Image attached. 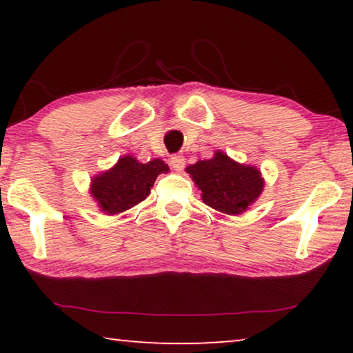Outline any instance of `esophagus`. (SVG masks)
I'll list each match as a JSON object with an SVG mask.
<instances>
[{
	"label": "esophagus",
	"mask_w": 353,
	"mask_h": 353,
	"mask_svg": "<svg viewBox=\"0 0 353 353\" xmlns=\"http://www.w3.org/2000/svg\"><path fill=\"white\" fill-rule=\"evenodd\" d=\"M170 165L173 167V170H176V172H181L183 168H185V157L183 156H172L170 157Z\"/></svg>",
	"instance_id": "1"
}]
</instances>
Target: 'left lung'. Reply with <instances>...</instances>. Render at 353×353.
Here are the masks:
<instances>
[{
    "label": "left lung",
    "instance_id": "obj_1",
    "mask_svg": "<svg viewBox=\"0 0 353 353\" xmlns=\"http://www.w3.org/2000/svg\"><path fill=\"white\" fill-rule=\"evenodd\" d=\"M186 173L199 188L205 205L228 215H241L263 192L265 180L257 167L239 163L223 151L186 167Z\"/></svg>",
    "mask_w": 353,
    "mask_h": 353
}]
</instances>
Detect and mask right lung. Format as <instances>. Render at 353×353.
Returning <instances> with one entry per match:
<instances>
[{
    "label": "right lung",
    "instance_id": "right-lung-1",
    "mask_svg": "<svg viewBox=\"0 0 353 353\" xmlns=\"http://www.w3.org/2000/svg\"><path fill=\"white\" fill-rule=\"evenodd\" d=\"M170 168L161 159L146 163L133 156H122L114 167L91 178L90 194L105 215H117L143 202L156 178Z\"/></svg>",
    "mask_w": 353,
    "mask_h": 353
}]
</instances>
